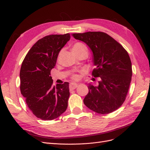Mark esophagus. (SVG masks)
<instances>
[{"mask_svg":"<svg viewBox=\"0 0 150 150\" xmlns=\"http://www.w3.org/2000/svg\"><path fill=\"white\" fill-rule=\"evenodd\" d=\"M77 86H78V84H76V83H74V82H72V83L70 84L69 88H70V89L73 90V89H76Z\"/></svg>","mask_w":150,"mask_h":150,"instance_id":"obj_1","label":"esophagus"}]
</instances>
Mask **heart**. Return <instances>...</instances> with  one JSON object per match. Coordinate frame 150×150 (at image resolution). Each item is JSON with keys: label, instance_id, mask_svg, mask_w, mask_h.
<instances>
[{"label": "heart", "instance_id": "obj_1", "mask_svg": "<svg viewBox=\"0 0 150 150\" xmlns=\"http://www.w3.org/2000/svg\"><path fill=\"white\" fill-rule=\"evenodd\" d=\"M81 48H86V46L82 44V43H77L74 45V46H73V48H72V50H79V49H81ZM77 77V76L76 75L73 76V78L74 79H76Z\"/></svg>", "mask_w": 150, "mask_h": 150}]
</instances>
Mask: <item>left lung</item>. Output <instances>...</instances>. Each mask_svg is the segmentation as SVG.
I'll list each match as a JSON object with an SVG mask.
<instances>
[{"label": "left lung", "instance_id": "obj_1", "mask_svg": "<svg viewBox=\"0 0 150 150\" xmlns=\"http://www.w3.org/2000/svg\"><path fill=\"white\" fill-rule=\"evenodd\" d=\"M72 36L90 48L96 66L92 74L100 77L97 86L88 84L84 104L100 114L116 110L125 101L132 80V63L127 51L104 32H88Z\"/></svg>", "mask_w": 150, "mask_h": 150}]
</instances>
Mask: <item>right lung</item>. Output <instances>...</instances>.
<instances>
[{
	"label": "right lung",
	"mask_w": 150,
	"mask_h": 150,
	"mask_svg": "<svg viewBox=\"0 0 150 150\" xmlns=\"http://www.w3.org/2000/svg\"><path fill=\"white\" fill-rule=\"evenodd\" d=\"M70 38L69 33L46 36L34 44L22 64L21 94L30 110L42 120H54L68 107L69 82L53 86L50 75L59 51Z\"/></svg>",
	"instance_id": "add662e5"
}]
</instances>
